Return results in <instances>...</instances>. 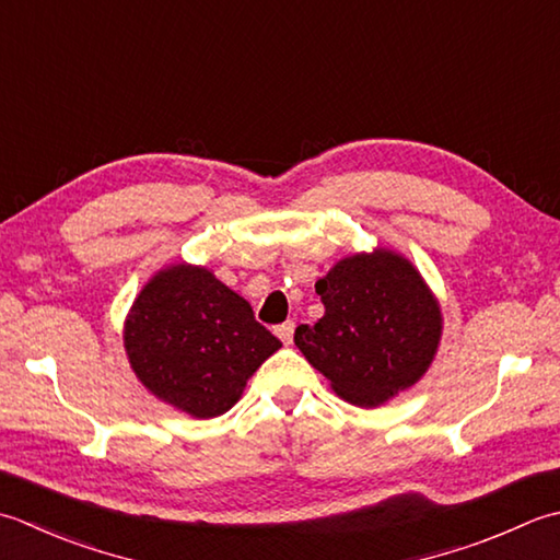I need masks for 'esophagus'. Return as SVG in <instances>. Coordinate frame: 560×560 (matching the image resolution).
I'll return each instance as SVG.
<instances>
[{
	"label": "esophagus",
	"mask_w": 560,
	"mask_h": 560,
	"mask_svg": "<svg viewBox=\"0 0 560 560\" xmlns=\"http://www.w3.org/2000/svg\"><path fill=\"white\" fill-rule=\"evenodd\" d=\"M293 330H295V325L289 320V323H283V325H279L277 327V330H273V332H277V337L281 339V342L283 345H291L293 342Z\"/></svg>",
	"instance_id": "1"
}]
</instances>
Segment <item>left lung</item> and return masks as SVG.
I'll return each mask as SVG.
<instances>
[{
  "mask_svg": "<svg viewBox=\"0 0 560 560\" xmlns=\"http://www.w3.org/2000/svg\"><path fill=\"white\" fill-rule=\"evenodd\" d=\"M325 313L295 327L293 342L339 398L378 408L412 388L442 342L440 299L396 249L354 252L317 279Z\"/></svg>",
  "mask_w": 560,
  "mask_h": 560,
  "instance_id": "left-lung-1",
  "label": "left lung"
}]
</instances>
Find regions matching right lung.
Masks as SVG:
<instances>
[{
  "label": "right lung",
  "mask_w": 560,
  "mask_h": 560,
  "mask_svg": "<svg viewBox=\"0 0 560 560\" xmlns=\"http://www.w3.org/2000/svg\"><path fill=\"white\" fill-rule=\"evenodd\" d=\"M124 347L148 393L196 420H211L243 398L252 374L281 342L211 269L174 261L136 295Z\"/></svg>",
  "instance_id": "right-lung-1"
}]
</instances>
